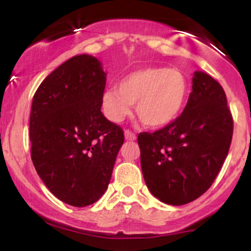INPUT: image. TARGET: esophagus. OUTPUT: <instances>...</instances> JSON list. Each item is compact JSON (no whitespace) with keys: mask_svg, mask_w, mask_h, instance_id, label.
Wrapping results in <instances>:
<instances>
[{"mask_svg":"<svg viewBox=\"0 0 251 251\" xmlns=\"http://www.w3.org/2000/svg\"><path fill=\"white\" fill-rule=\"evenodd\" d=\"M135 134L133 133L132 131H129V129H126L125 131V139L126 140H131V142H133V140H135Z\"/></svg>","mask_w":251,"mask_h":251,"instance_id":"34e87169","label":"esophagus"}]
</instances>
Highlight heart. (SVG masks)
Returning <instances> with one entry per match:
<instances>
[{
	"mask_svg": "<svg viewBox=\"0 0 251 251\" xmlns=\"http://www.w3.org/2000/svg\"><path fill=\"white\" fill-rule=\"evenodd\" d=\"M189 83L180 71L166 67H145L126 74L118 88L102 94V111L111 122L120 123L135 113L145 127H165L175 122L185 105Z\"/></svg>",
	"mask_w": 251,
	"mask_h": 251,
	"instance_id": "obj_1",
	"label": "heart"
}]
</instances>
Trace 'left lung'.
I'll return each mask as SVG.
<instances>
[{"mask_svg": "<svg viewBox=\"0 0 251 251\" xmlns=\"http://www.w3.org/2000/svg\"><path fill=\"white\" fill-rule=\"evenodd\" d=\"M234 119L226 92L212 76L195 72L188 103L175 122L138 135L140 164L151 194L170 205L197 200L226 160Z\"/></svg>", "mask_w": 251, "mask_h": 251, "instance_id": "1", "label": "left lung"}]
</instances>
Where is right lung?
<instances>
[{
	"instance_id": "right-lung-1",
	"label": "right lung",
	"mask_w": 251,
	"mask_h": 251,
	"mask_svg": "<svg viewBox=\"0 0 251 251\" xmlns=\"http://www.w3.org/2000/svg\"><path fill=\"white\" fill-rule=\"evenodd\" d=\"M106 74L94 56L63 62L36 89L29 137L37 175L60 201L83 208L105 194L124 131L101 112Z\"/></svg>"
}]
</instances>
